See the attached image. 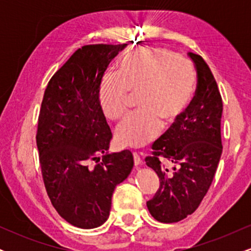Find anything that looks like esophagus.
Listing matches in <instances>:
<instances>
[{
  "label": "esophagus",
  "instance_id": "34e87169",
  "mask_svg": "<svg viewBox=\"0 0 251 251\" xmlns=\"http://www.w3.org/2000/svg\"><path fill=\"white\" fill-rule=\"evenodd\" d=\"M133 162H134V165H135V166L140 165V164L143 163L142 157H140V155L138 154L137 152H133Z\"/></svg>",
  "mask_w": 251,
  "mask_h": 251
}]
</instances>
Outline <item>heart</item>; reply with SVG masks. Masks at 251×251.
Wrapping results in <instances>:
<instances>
[{"instance_id":"heart-1","label":"heart","mask_w":251,"mask_h":251,"mask_svg":"<svg viewBox=\"0 0 251 251\" xmlns=\"http://www.w3.org/2000/svg\"><path fill=\"white\" fill-rule=\"evenodd\" d=\"M196 72L188 60L157 47L129 51L119 62V73L106 74L99 89L105 116L119 120L126 114L129 92L138 94L140 109L118 126L117 140L127 148H143L159 135L162 123H174L194 99Z\"/></svg>"}]
</instances>
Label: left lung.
I'll return each instance as SVG.
<instances>
[{"label":"left lung","mask_w":251,"mask_h":251,"mask_svg":"<svg viewBox=\"0 0 251 251\" xmlns=\"http://www.w3.org/2000/svg\"><path fill=\"white\" fill-rule=\"evenodd\" d=\"M197 71V89L185 113L152 145L146 165L160 185L146 205L157 221L175 223L200 206L214 179L222 154L223 102L209 66L189 53Z\"/></svg>","instance_id":"left-lung-1"}]
</instances>
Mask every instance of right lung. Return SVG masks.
I'll return each instance as SVG.
<instances>
[{
  "mask_svg": "<svg viewBox=\"0 0 251 251\" xmlns=\"http://www.w3.org/2000/svg\"><path fill=\"white\" fill-rule=\"evenodd\" d=\"M126 46L79 48L51 76L40 109L36 145L46 191L63 220L82 229L107 221L114 189L133 168L128 150L107 153L112 132L99 99L105 71Z\"/></svg>",
  "mask_w": 251,
  "mask_h": 251,
  "instance_id": "right-lung-1",
  "label": "right lung"
}]
</instances>
